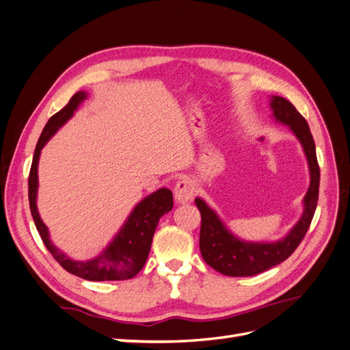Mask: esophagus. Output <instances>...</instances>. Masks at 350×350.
I'll return each mask as SVG.
<instances>
[{"label":"esophagus","instance_id":"obj_1","mask_svg":"<svg viewBox=\"0 0 350 350\" xmlns=\"http://www.w3.org/2000/svg\"><path fill=\"white\" fill-rule=\"evenodd\" d=\"M174 193L178 203H187L196 196V185L189 178H181L176 183Z\"/></svg>","mask_w":350,"mask_h":350}]
</instances>
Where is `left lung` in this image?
Listing matches in <instances>:
<instances>
[{
  "label": "left lung",
  "mask_w": 350,
  "mask_h": 350,
  "mask_svg": "<svg viewBox=\"0 0 350 350\" xmlns=\"http://www.w3.org/2000/svg\"><path fill=\"white\" fill-rule=\"evenodd\" d=\"M271 108L276 120L289 125L298 137L308 159L311 184L304 198V215L288 237L270 243L245 242L234 237L221 224L217 215L203 200L196 198L201 215L200 251L201 257L211 269L232 278H248L266 271L291 257L302 242L314 217L320 189V166L317 162L315 143L308 122L293 105L280 96H273Z\"/></svg>",
  "instance_id": "left-lung-1"
}]
</instances>
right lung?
<instances>
[{
  "instance_id": "right-lung-1",
  "label": "right lung",
  "mask_w": 350,
  "mask_h": 350,
  "mask_svg": "<svg viewBox=\"0 0 350 350\" xmlns=\"http://www.w3.org/2000/svg\"><path fill=\"white\" fill-rule=\"evenodd\" d=\"M86 99V93L77 92L70 99V102L55 115H52L46 122L44 131H42L35 154L33 162L30 166L29 174V204L31 216H33L36 229L39 235L44 241L45 247L51 252L62 269H66L68 273L79 276L81 279L92 280V282H105V280H129L133 279L146 264L147 257H149L153 234L157 228V221L165 213L172 210L174 197L172 191L167 188H161L142 200L135 206L130 217L126 219L124 226L118 232V235L113 238L109 243V247L105 250L100 256L89 261H72L66 254H62L58 248L52 245L49 241L48 229L44 221H42L38 207H36V193H38V162L42 147L59 126L64 124L72 112L77 109L79 103Z\"/></svg>"
}]
</instances>
